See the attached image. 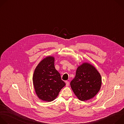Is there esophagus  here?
Returning a JSON list of instances; mask_svg holds the SVG:
<instances>
[{
    "instance_id": "1",
    "label": "esophagus",
    "mask_w": 124,
    "mask_h": 124,
    "mask_svg": "<svg viewBox=\"0 0 124 124\" xmlns=\"http://www.w3.org/2000/svg\"><path fill=\"white\" fill-rule=\"evenodd\" d=\"M66 86H68L69 85V84H70V83H69V82L68 81H66Z\"/></svg>"
}]
</instances>
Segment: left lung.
Instances as JSON below:
<instances>
[{
	"instance_id": "1",
	"label": "left lung",
	"mask_w": 124,
	"mask_h": 124,
	"mask_svg": "<svg viewBox=\"0 0 124 124\" xmlns=\"http://www.w3.org/2000/svg\"><path fill=\"white\" fill-rule=\"evenodd\" d=\"M70 85L78 99L85 101L93 98L99 92L101 78L93 66L84 63L78 68L76 77Z\"/></svg>"
}]
</instances>
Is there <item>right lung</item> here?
<instances>
[{
  "label": "right lung",
  "instance_id": "right-lung-1",
  "mask_svg": "<svg viewBox=\"0 0 124 124\" xmlns=\"http://www.w3.org/2000/svg\"><path fill=\"white\" fill-rule=\"evenodd\" d=\"M33 82L39 98L46 101H51L56 99L66 85L55 68L54 58L52 56L44 58L36 67Z\"/></svg>",
  "mask_w": 124,
  "mask_h": 124
}]
</instances>
